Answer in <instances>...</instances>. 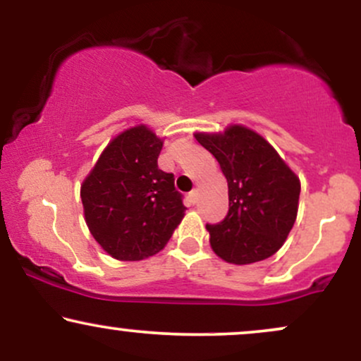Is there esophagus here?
Segmentation results:
<instances>
[{
	"mask_svg": "<svg viewBox=\"0 0 361 361\" xmlns=\"http://www.w3.org/2000/svg\"><path fill=\"white\" fill-rule=\"evenodd\" d=\"M188 198H190V202H192V204H197V200H198V190H192V192L188 193Z\"/></svg>",
	"mask_w": 361,
	"mask_h": 361,
	"instance_id": "34e87169",
	"label": "esophagus"
}]
</instances>
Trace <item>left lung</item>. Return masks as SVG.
I'll use <instances>...</instances> for the list:
<instances>
[{"label": "left lung", "instance_id": "obj_1", "mask_svg": "<svg viewBox=\"0 0 361 361\" xmlns=\"http://www.w3.org/2000/svg\"><path fill=\"white\" fill-rule=\"evenodd\" d=\"M221 164L229 186V212L207 224L210 246L224 261L250 264L283 246L299 209L300 181L259 134L231 126L224 134H195Z\"/></svg>", "mask_w": 361, "mask_h": 361}]
</instances>
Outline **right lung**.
Wrapping results in <instances>:
<instances>
[{
  "instance_id": "obj_1",
  "label": "right lung",
  "mask_w": 361,
  "mask_h": 361,
  "mask_svg": "<svg viewBox=\"0 0 361 361\" xmlns=\"http://www.w3.org/2000/svg\"><path fill=\"white\" fill-rule=\"evenodd\" d=\"M161 140L146 126L117 135L81 185L90 233L111 258L139 261L166 246L185 215L173 173L157 168Z\"/></svg>"
}]
</instances>
